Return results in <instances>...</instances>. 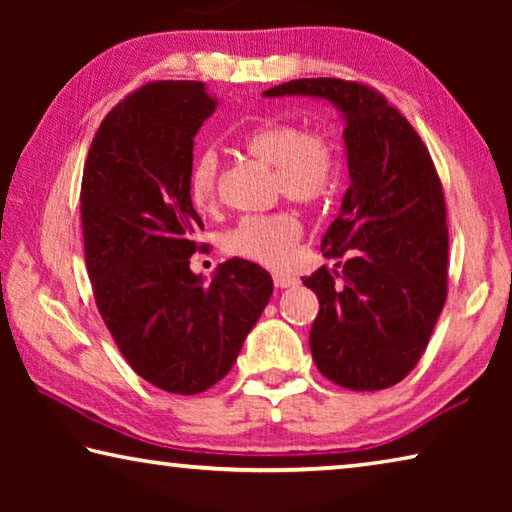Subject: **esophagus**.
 Returning <instances> with one entry per match:
<instances>
[{
  "label": "esophagus",
  "mask_w": 512,
  "mask_h": 512,
  "mask_svg": "<svg viewBox=\"0 0 512 512\" xmlns=\"http://www.w3.org/2000/svg\"><path fill=\"white\" fill-rule=\"evenodd\" d=\"M273 284H275L277 289L296 287V284H298V277H296V275H289V273H275V275H273Z\"/></svg>",
  "instance_id": "1"
}]
</instances>
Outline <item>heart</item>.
<instances>
[{
  "mask_svg": "<svg viewBox=\"0 0 512 512\" xmlns=\"http://www.w3.org/2000/svg\"><path fill=\"white\" fill-rule=\"evenodd\" d=\"M250 158L273 169L275 189L289 201L316 203L332 192L339 178V153L323 133H305L291 124H266L241 137ZM221 158L212 149L196 155L189 171V196L196 207L210 210L219 196ZM302 228L289 212L250 214L225 232L221 246L228 255L264 266H282Z\"/></svg>",
  "mask_w": 512,
  "mask_h": 512,
  "instance_id": "heart-1",
  "label": "heart"
}]
</instances>
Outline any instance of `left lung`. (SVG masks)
<instances>
[{
	"instance_id": "1",
	"label": "left lung",
	"mask_w": 512,
	"mask_h": 512,
	"mask_svg": "<svg viewBox=\"0 0 512 512\" xmlns=\"http://www.w3.org/2000/svg\"><path fill=\"white\" fill-rule=\"evenodd\" d=\"M264 97L325 99L345 121L350 185L320 244L344 259L302 277L320 305L311 357L350 391L395 386L420 361L447 298V210L427 146L368 85L298 79Z\"/></svg>"
}]
</instances>
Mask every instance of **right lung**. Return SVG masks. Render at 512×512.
<instances>
[{"label": "right lung", "instance_id": "right-lung-1", "mask_svg": "<svg viewBox=\"0 0 512 512\" xmlns=\"http://www.w3.org/2000/svg\"><path fill=\"white\" fill-rule=\"evenodd\" d=\"M216 101L201 81H155L112 108L81 185L85 264L103 323L131 368L196 395L235 366L273 280L232 257L212 282L189 268L203 230L189 196L194 135Z\"/></svg>", "mask_w": 512, "mask_h": 512}]
</instances>
